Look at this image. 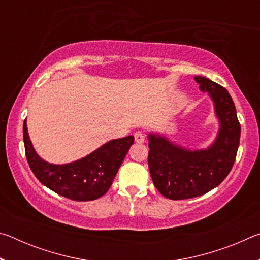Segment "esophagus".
Returning <instances> with one entry per match:
<instances>
[{"label": "esophagus", "instance_id": "obj_1", "mask_svg": "<svg viewBox=\"0 0 260 260\" xmlns=\"http://www.w3.org/2000/svg\"><path fill=\"white\" fill-rule=\"evenodd\" d=\"M134 139H135V142L143 143L144 141H146V134H144L142 131H138L134 133Z\"/></svg>", "mask_w": 260, "mask_h": 260}]
</instances>
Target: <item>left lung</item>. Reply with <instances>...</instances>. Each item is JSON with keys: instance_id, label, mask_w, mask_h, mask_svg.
<instances>
[{"instance_id": "8db88e82", "label": "left lung", "mask_w": 260, "mask_h": 260, "mask_svg": "<svg viewBox=\"0 0 260 260\" xmlns=\"http://www.w3.org/2000/svg\"><path fill=\"white\" fill-rule=\"evenodd\" d=\"M214 103L220 129L213 144L204 150H188L166 138L149 134L148 165L151 179L162 196L187 200L219 186L234 165L241 126L234 102L226 88L205 77L193 78Z\"/></svg>"}]
</instances>
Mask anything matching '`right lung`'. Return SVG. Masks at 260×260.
I'll return each mask as SVG.
<instances>
[{
	"label": "right lung",
	"instance_id": "obj_1",
	"mask_svg": "<svg viewBox=\"0 0 260 260\" xmlns=\"http://www.w3.org/2000/svg\"><path fill=\"white\" fill-rule=\"evenodd\" d=\"M23 135L26 158L39 181L58 195L79 202L100 199L109 190L122 160L134 143L133 135L116 139L85 158L69 164L55 165L43 160L35 152L26 120Z\"/></svg>",
	"mask_w": 260,
	"mask_h": 260
}]
</instances>
